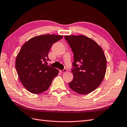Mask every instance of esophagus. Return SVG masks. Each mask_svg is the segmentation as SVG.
Listing matches in <instances>:
<instances>
[{"instance_id": "obj_1", "label": "esophagus", "mask_w": 127, "mask_h": 127, "mask_svg": "<svg viewBox=\"0 0 127 127\" xmlns=\"http://www.w3.org/2000/svg\"><path fill=\"white\" fill-rule=\"evenodd\" d=\"M60 71L61 72V73H65V72H66V71H67V70H66V69H64L63 70H60Z\"/></svg>"}]
</instances>
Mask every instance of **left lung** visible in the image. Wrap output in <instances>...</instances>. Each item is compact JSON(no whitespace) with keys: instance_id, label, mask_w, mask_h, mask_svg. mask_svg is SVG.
Wrapping results in <instances>:
<instances>
[{"instance_id":"obj_1","label":"left lung","mask_w":127,"mask_h":127,"mask_svg":"<svg viewBox=\"0 0 127 127\" xmlns=\"http://www.w3.org/2000/svg\"><path fill=\"white\" fill-rule=\"evenodd\" d=\"M64 38L74 53L71 69L74 77L69 86L79 94L90 93L105 78L107 60L103 49L95 41L84 35L65 36Z\"/></svg>"}]
</instances>
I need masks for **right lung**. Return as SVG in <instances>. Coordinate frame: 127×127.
Instances as JSON below:
<instances>
[{"label":"right lung","mask_w":127,"mask_h":127,"mask_svg":"<svg viewBox=\"0 0 127 127\" xmlns=\"http://www.w3.org/2000/svg\"><path fill=\"white\" fill-rule=\"evenodd\" d=\"M63 36L43 34L25 42L16 57L15 67L19 78L27 90L38 94L47 90L58 69L47 65L48 52L54 43Z\"/></svg>","instance_id":"1"}]
</instances>
